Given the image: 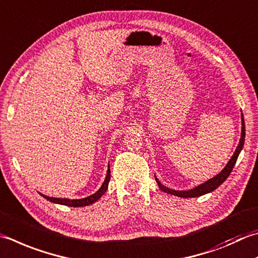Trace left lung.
<instances>
[{
    "label": "left lung",
    "mask_w": 258,
    "mask_h": 258,
    "mask_svg": "<svg viewBox=\"0 0 258 258\" xmlns=\"http://www.w3.org/2000/svg\"><path fill=\"white\" fill-rule=\"evenodd\" d=\"M244 142H245V122H244L243 115H241V138H240V141H239V144H238V146H237L235 153H234L233 156H231L229 162L227 163V165L225 166L224 170L221 171L219 174H217L216 176H214L213 179L206 181L205 183L196 186L195 189H191V190H188V191H176V190L166 188V186H164L162 183H161L155 176V180L159 184V188L162 191H164V192H166V194L178 196V197H181V198H192V197H200L203 195L211 192V191H214L215 189L218 188V186L229 176L230 172L233 171L234 166L236 164V161H237V158H238L240 151L243 150Z\"/></svg>",
    "instance_id": "obj_1"
}]
</instances>
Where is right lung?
Listing matches in <instances>:
<instances>
[{
  "label": "right lung",
  "instance_id": "right-lung-1",
  "mask_svg": "<svg viewBox=\"0 0 258 258\" xmlns=\"http://www.w3.org/2000/svg\"><path fill=\"white\" fill-rule=\"evenodd\" d=\"M109 180H110V170H109V165H108L107 175H106V179L104 181V183L102 184V186H100V189L97 191V192H95L94 195L87 197V198L70 200V199H62V198H52V197H47V196H44V195H41V196L43 197V198L47 199V200L51 201V203L63 205V206H69V207H84V206H88V205L94 204L95 201H97L100 198V197H102L106 192V190H107V188H108Z\"/></svg>",
  "mask_w": 258,
  "mask_h": 258
}]
</instances>
